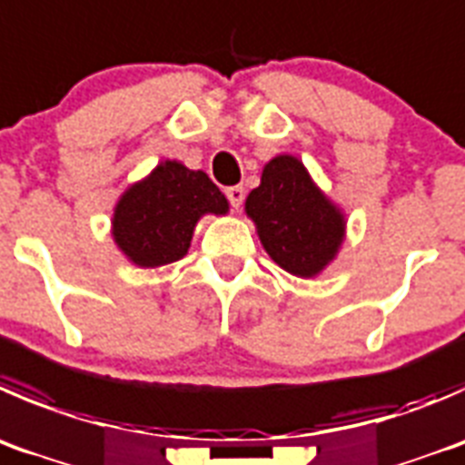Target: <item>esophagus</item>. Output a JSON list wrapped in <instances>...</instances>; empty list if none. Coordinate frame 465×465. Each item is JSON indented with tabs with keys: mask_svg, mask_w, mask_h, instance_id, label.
<instances>
[{
	"mask_svg": "<svg viewBox=\"0 0 465 465\" xmlns=\"http://www.w3.org/2000/svg\"><path fill=\"white\" fill-rule=\"evenodd\" d=\"M224 195H227L229 204H232L233 209H241L242 200H245V188H242V186H232V188H227V191H224Z\"/></svg>",
	"mask_w": 465,
	"mask_h": 465,
	"instance_id": "34e87169",
	"label": "esophagus"
}]
</instances>
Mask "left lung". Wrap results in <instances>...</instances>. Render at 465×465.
Returning <instances> with one entry per match:
<instances>
[{"label": "left lung", "mask_w": 465, "mask_h": 465, "mask_svg": "<svg viewBox=\"0 0 465 465\" xmlns=\"http://www.w3.org/2000/svg\"><path fill=\"white\" fill-rule=\"evenodd\" d=\"M245 211L270 259L302 279L322 272L345 238V215L291 154L265 163L261 186L247 195Z\"/></svg>", "instance_id": "8db88e82"}]
</instances>
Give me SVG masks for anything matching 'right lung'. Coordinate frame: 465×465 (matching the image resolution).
Here are the masks:
<instances>
[{"label": "right lung", "instance_id": "1", "mask_svg": "<svg viewBox=\"0 0 465 465\" xmlns=\"http://www.w3.org/2000/svg\"><path fill=\"white\" fill-rule=\"evenodd\" d=\"M227 211V197L209 174L163 161L123 193L113 211V241L138 268H159L186 256L202 215Z\"/></svg>", "mask_w": 465, "mask_h": 465}]
</instances>
